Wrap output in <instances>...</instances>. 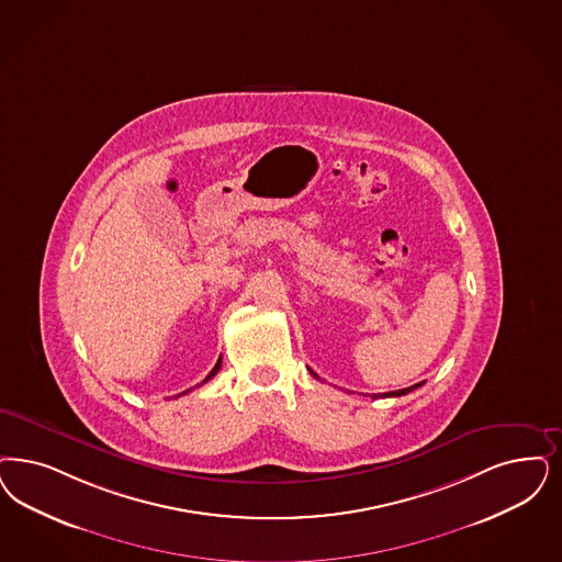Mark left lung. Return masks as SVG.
<instances>
[{"instance_id":"left-lung-1","label":"left lung","mask_w":562,"mask_h":562,"mask_svg":"<svg viewBox=\"0 0 562 562\" xmlns=\"http://www.w3.org/2000/svg\"><path fill=\"white\" fill-rule=\"evenodd\" d=\"M311 373H313V371H311ZM313 375H315V373H313ZM422 384H424V382H422ZM422 384H415V386L403 387V390H392V392H384L382 396H386V398L387 396H405V394H408V392H413L415 387H419L422 386ZM373 398H375V396H373Z\"/></svg>"}]
</instances>
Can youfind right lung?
Here are the masks:
<instances>
[{
  "instance_id": "1",
  "label": "right lung",
  "mask_w": 562,
  "mask_h": 562,
  "mask_svg": "<svg viewBox=\"0 0 562 562\" xmlns=\"http://www.w3.org/2000/svg\"><path fill=\"white\" fill-rule=\"evenodd\" d=\"M220 366H222V359H217V363H215V368H213L212 371H210V375H207V378H205V380H203V382H201V384H205V382H207V380H212L213 375H215V373H217V371H220ZM189 390H193V387H189ZM189 390H184V392H182V394H187V392H189Z\"/></svg>"
}]
</instances>
